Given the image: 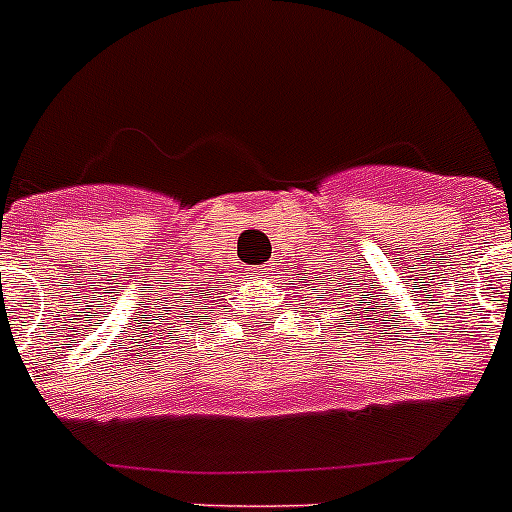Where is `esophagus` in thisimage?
Segmentation results:
<instances>
[{"mask_svg":"<svg viewBox=\"0 0 512 512\" xmlns=\"http://www.w3.org/2000/svg\"><path fill=\"white\" fill-rule=\"evenodd\" d=\"M261 276H264V266H256L253 269V279H261Z\"/></svg>","mask_w":512,"mask_h":512,"instance_id":"1","label":"esophagus"}]
</instances>
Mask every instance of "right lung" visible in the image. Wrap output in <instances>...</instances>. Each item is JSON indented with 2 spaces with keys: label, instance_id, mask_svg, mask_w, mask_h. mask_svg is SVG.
Instances as JSON below:
<instances>
[{
  "label": "right lung",
  "instance_id": "right-lung-1",
  "mask_svg": "<svg viewBox=\"0 0 512 512\" xmlns=\"http://www.w3.org/2000/svg\"><path fill=\"white\" fill-rule=\"evenodd\" d=\"M198 287H200V284H198ZM195 292H198V289H192V284H185V289H182V297L192 299V297H195ZM198 302H200V299H198ZM175 307H177V304H175Z\"/></svg>",
  "mask_w": 512,
  "mask_h": 512
}]
</instances>
